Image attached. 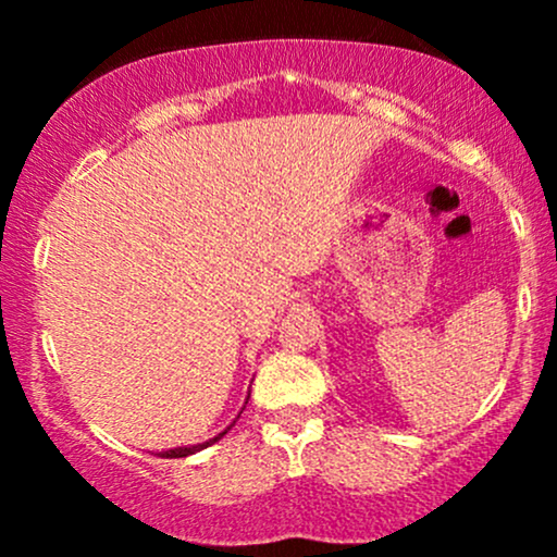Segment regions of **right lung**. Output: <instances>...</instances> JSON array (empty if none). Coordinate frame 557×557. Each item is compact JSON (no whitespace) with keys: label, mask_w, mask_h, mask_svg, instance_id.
<instances>
[{"label":"right lung","mask_w":557,"mask_h":557,"mask_svg":"<svg viewBox=\"0 0 557 557\" xmlns=\"http://www.w3.org/2000/svg\"><path fill=\"white\" fill-rule=\"evenodd\" d=\"M246 403H248V400H246ZM233 424H235V421H233ZM233 424H230V426H233ZM230 426H227V430H230ZM227 430H225V432H220V434H216V437L207 440V443H201V445H190V447H175V450H162V453H159V456H162V458H185V456H194V453L203 450V447L214 445L216 440H222V437H225Z\"/></svg>","instance_id":"1"}]
</instances>
